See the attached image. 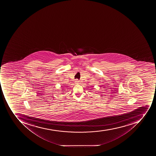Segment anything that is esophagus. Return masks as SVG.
I'll return each mask as SVG.
<instances>
[{"instance_id": "34e87169", "label": "esophagus", "mask_w": 156, "mask_h": 156, "mask_svg": "<svg viewBox=\"0 0 156 156\" xmlns=\"http://www.w3.org/2000/svg\"><path fill=\"white\" fill-rule=\"evenodd\" d=\"M79 80H76V81H75V82H76V83H79Z\"/></svg>"}]
</instances>
